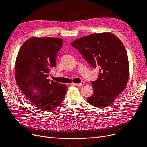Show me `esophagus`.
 I'll return each instance as SVG.
<instances>
[{
    "instance_id": "obj_1",
    "label": "esophagus",
    "mask_w": 147,
    "mask_h": 147,
    "mask_svg": "<svg viewBox=\"0 0 147 147\" xmlns=\"http://www.w3.org/2000/svg\"><path fill=\"white\" fill-rule=\"evenodd\" d=\"M84 84V82H80V83H76L75 85L77 86H81L83 85Z\"/></svg>"
}]
</instances>
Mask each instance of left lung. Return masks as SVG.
<instances>
[{
    "instance_id": "obj_1",
    "label": "left lung",
    "mask_w": 147,
    "mask_h": 147,
    "mask_svg": "<svg viewBox=\"0 0 147 147\" xmlns=\"http://www.w3.org/2000/svg\"><path fill=\"white\" fill-rule=\"evenodd\" d=\"M94 68L99 67L98 78L91 82L94 94L88 102L96 107L109 106L125 89L129 74L127 54L124 45L111 33H95L71 43Z\"/></svg>"
}]
</instances>
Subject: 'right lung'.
I'll return each mask as SVG.
<instances>
[{
  "label": "right lung",
  "instance_id": "1",
  "mask_svg": "<svg viewBox=\"0 0 147 147\" xmlns=\"http://www.w3.org/2000/svg\"><path fill=\"white\" fill-rule=\"evenodd\" d=\"M63 39L32 37L26 40L15 62V80L29 101L43 111L55 109L63 102L67 87L48 79L50 69L57 65Z\"/></svg>",
  "mask_w": 147,
  "mask_h": 147
}]
</instances>
